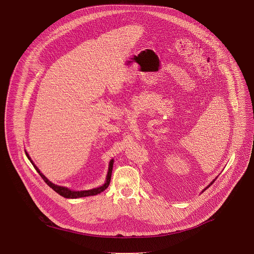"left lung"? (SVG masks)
<instances>
[{"label":"left lung","instance_id":"obj_1","mask_svg":"<svg viewBox=\"0 0 254 254\" xmlns=\"http://www.w3.org/2000/svg\"><path fill=\"white\" fill-rule=\"evenodd\" d=\"M216 179H217V178H216ZM216 179H215V180H216ZM215 180H213V181H212V183H211V184H210V185H212V184H213V183H214V181H215ZM210 185H209V186H210ZM209 186H208V187H207V188H209ZM207 188H206V189H207ZM206 189H205V190H206ZM205 190H204V191H205Z\"/></svg>","mask_w":254,"mask_h":254}]
</instances>
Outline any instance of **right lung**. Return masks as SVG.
Instances as JSON below:
<instances>
[{
	"label": "right lung",
	"mask_w": 254,
	"mask_h": 254,
	"mask_svg": "<svg viewBox=\"0 0 254 254\" xmlns=\"http://www.w3.org/2000/svg\"><path fill=\"white\" fill-rule=\"evenodd\" d=\"M26 155H27L28 159L31 161V159H30V157L28 156V154H26ZM31 163H32V165L34 166V168L36 169V171H37V172L39 173V175L42 177V179L44 180V182H45L50 188H52L56 193H58L60 196L64 197V198H80V197H86V196H94V195H97V194L100 193V192H103V191L108 187V185H110V183H111L112 173H113V167H114V160H112L111 163H110V169H108V173H107V176H106V182H105V184H104L103 186H101V187H99V188H96V189L87 190V191H71V190H69V189H67V188H65V187L57 186V185L51 183L50 181H49L43 174L40 173L39 169L33 164L32 161H31Z\"/></svg>",
	"instance_id": "right-lung-1"
}]
</instances>
